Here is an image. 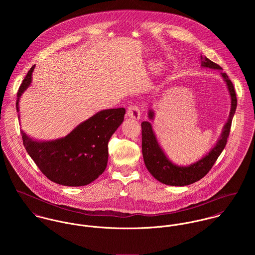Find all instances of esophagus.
<instances>
[{
    "mask_svg": "<svg viewBox=\"0 0 255 255\" xmlns=\"http://www.w3.org/2000/svg\"><path fill=\"white\" fill-rule=\"evenodd\" d=\"M127 114L131 119H134V120H139L140 119V110L135 105L128 106V110H127Z\"/></svg>",
    "mask_w": 255,
    "mask_h": 255,
    "instance_id": "esophagus-1",
    "label": "esophagus"
}]
</instances>
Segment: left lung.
<instances>
[{
    "mask_svg": "<svg viewBox=\"0 0 255 255\" xmlns=\"http://www.w3.org/2000/svg\"><path fill=\"white\" fill-rule=\"evenodd\" d=\"M200 61H201V67H205L213 70H220V71L222 70V68L219 65L210 61L208 58L204 56H200ZM221 75L223 76L224 80L227 83V86L231 95V100H232L229 120L223 128L221 137L219 138L216 145L211 149V151L207 155H205L202 159L195 162L194 164L187 167H182V166L181 167L173 164L167 158V156L165 155V153L158 144L150 123L149 122L141 123L143 160L149 173L159 182L168 185H175V186H183V185H187V184L197 182L207 175V173L211 170L216 160L218 159L220 154L224 150L225 146L227 144V139L230 134L232 121L236 112L238 101H237L235 87L232 81L230 80L229 76L227 75V73H221ZM148 117L150 120H153L154 112L152 110L149 111Z\"/></svg>",
    "mask_w": 255,
    "mask_h": 255,
    "instance_id": "8db88e82",
    "label": "left lung"
}]
</instances>
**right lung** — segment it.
<instances>
[{"label": "right lung", "instance_id": "right-lung-1", "mask_svg": "<svg viewBox=\"0 0 255 255\" xmlns=\"http://www.w3.org/2000/svg\"><path fill=\"white\" fill-rule=\"evenodd\" d=\"M34 68L29 70L17 91V112L19 98L31 83ZM125 114V108L103 110L79 124L67 136L52 141H36L21 131L23 145L50 181L67 186L86 185L105 171L108 142Z\"/></svg>", "mask_w": 255, "mask_h": 255}]
</instances>
